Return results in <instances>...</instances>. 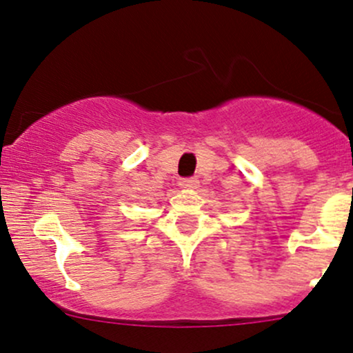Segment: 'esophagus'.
<instances>
[{"instance_id": "34e87169", "label": "esophagus", "mask_w": 353, "mask_h": 353, "mask_svg": "<svg viewBox=\"0 0 353 353\" xmlns=\"http://www.w3.org/2000/svg\"><path fill=\"white\" fill-rule=\"evenodd\" d=\"M180 187L185 190H195L198 187V180L196 178H181Z\"/></svg>"}]
</instances>
